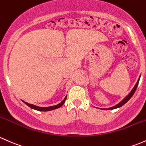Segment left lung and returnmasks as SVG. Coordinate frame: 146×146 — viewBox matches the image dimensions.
<instances>
[{
	"label": "left lung",
	"mask_w": 146,
	"mask_h": 146,
	"mask_svg": "<svg viewBox=\"0 0 146 146\" xmlns=\"http://www.w3.org/2000/svg\"><path fill=\"white\" fill-rule=\"evenodd\" d=\"M140 77H141V75H140V76H139V79H138V81H137V82H136V84H135L134 87H133V88H132V90L130 91V93H129L128 95L126 96V97L124 98L122 100H121V101H120L119 103H118V104H117L116 106H113V107H111V108H100V109L104 110H108L116 109V108H120V107L124 106V105L125 104V103H127V101H129V100H130L132 96H133V94H134L135 91H136V88H137L138 85H139V80H140Z\"/></svg>",
	"instance_id": "left-lung-1"
}]
</instances>
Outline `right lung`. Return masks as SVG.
<instances>
[{
  "instance_id": "right-lung-1",
  "label": "right lung",
  "mask_w": 146,
  "mask_h": 146,
  "mask_svg": "<svg viewBox=\"0 0 146 146\" xmlns=\"http://www.w3.org/2000/svg\"><path fill=\"white\" fill-rule=\"evenodd\" d=\"M66 98H67V96H65V98H64V100H63L61 103H60L59 104L55 105V106H50V107H39V106H35V105L30 104V103H27V102L24 101V100H22L25 103V104L27 105V106L30 107V108H32V109L36 110H38V111H43V112H47V111H50V110H55V109H57V108H60L61 106H63V104H64V102H65Z\"/></svg>"
}]
</instances>
